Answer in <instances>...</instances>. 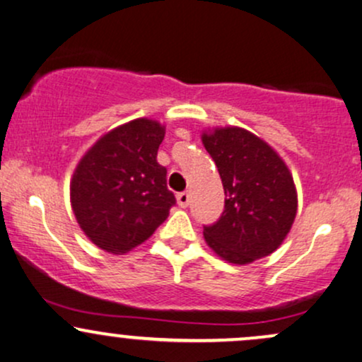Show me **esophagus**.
Instances as JSON below:
<instances>
[{"label": "esophagus", "mask_w": 362, "mask_h": 362, "mask_svg": "<svg viewBox=\"0 0 362 362\" xmlns=\"http://www.w3.org/2000/svg\"><path fill=\"white\" fill-rule=\"evenodd\" d=\"M177 202L180 207H187L190 204V194L189 192H180L177 194Z\"/></svg>", "instance_id": "esophagus-1"}]
</instances>
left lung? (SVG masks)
I'll list each match as a JSON object with an SVG mask.
<instances>
[{"mask_svg":"<svg viewBox=\"0 0 362 362\" xmlns=\"http://www.w3.org/2000/svg\"><path fill=\"white\" fill-rule=\"evenodd\" d=\"M202 143L224 189L223 214L204 226L207 245L231 264L267 257L296 216V189L288 167L267 143L240 127L206 132Z\"/></svg>","mask_w":362,"mask_h":362,"instance_id":"8db88e82","label":"left lung"}]
</instances>
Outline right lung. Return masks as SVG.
Masks as SVG:
<instances>
[{"label":"right lung","mask_w":362,"mask_h":362,"mask_svg":"<svg viewBox=\"0 0 362 362\" xmlns=\"http://www.w3.org/2000/svg\"><path fill=\"white\" fill-rule=\"evenodd\" d=\"M165 129L136 119L105 134L78 163L71 206L85 235L102 250L126 253L167 219L175 195L156 161Z\"/></svg>","instance_id":"obj_1"}]
</instances>
